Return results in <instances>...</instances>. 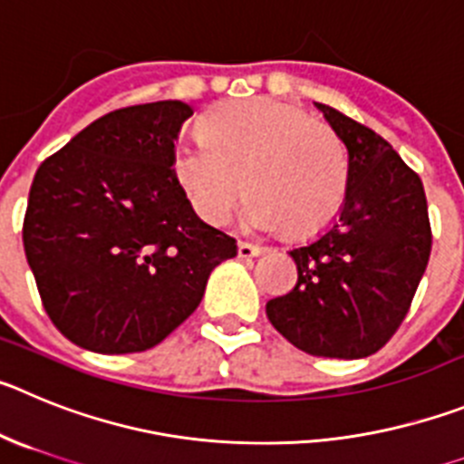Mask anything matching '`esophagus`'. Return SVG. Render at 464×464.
<instances>
[{
    "label": "esophagus",
    "instance_id": "1",
    "mask_svg": "<svg viewBox=\"0 0 464 464\" xmlns=\"http://www.w3.org/2000/svg\"><path fill=\"white\" fill-rule=\"evenodd\" d=\"M263 254V249L258 245H252V242H237V256L240 258H254Z\"/></svg>",
    "mask_w": 464,
    "mask_h": 464
}]
</instances>
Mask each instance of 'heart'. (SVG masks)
<instances>
[{
    "mask_svg": "<svg viewBox=\"0 0 464 464\" xmlns=\"http://www.w3.org/2000/svg\"><path fill=\"white\" fill-rule=\"evenodd\" d=\"M198 129L203 140L175 150L173 170L203 222H227L242 187L252 191L242 222L258 231L286 227L303 237L340 212L349 161L328 124L289 103L247 99L212 108Z\"/></svg>",
    "mask_w": 464,
    "mask_h": 464,
    "instance_id": "1",
    "label": "heart"
}]
</instances>
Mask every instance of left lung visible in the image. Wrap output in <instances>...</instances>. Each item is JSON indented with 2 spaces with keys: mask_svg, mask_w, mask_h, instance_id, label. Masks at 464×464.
<instances>
[{
  "mask_svg": "<svg viewBox=\"0 0 464 464\" xmlns=\"http://www.w3.org/2000/svg\"><path fill=\"white\" fill-rule=\"evenodd\" d=\"M349 152V182L324 236L291 249L298 282L268 300L270 324L300 352L365 358L407 316L432 249L423 182L379 133L316 103Z\"/></svg>",
  "mask_w": 464,
  "mask_h": 464,
  "instance_id": "8db88e82",
  "label": "left lung"
}]
</instances>
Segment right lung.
<instances>
[{
    "instance_id": "add662e5",
    "label": "right lung",
    "mask_w": 464,
    "mask_h": 464,
    "mask_svg": "<svg viewBox=\"0 0 464 464\" xmlns=\"http://www.w3.org/2000/svg\"><path fill=\"white\" fill-rule=\"evenodd\" d=\"M194 111L154 102L112 111L39 166L23 245L57 331L97 353L160 344L198 307L236 240L191 208L175 140Z\"/></svg>"
}]
</instances>
